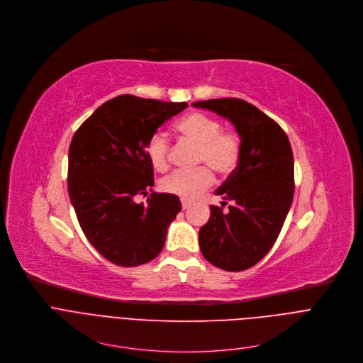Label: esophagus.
Returning a JSON list of instances; mask_svg holds the SVG:
<instances>
[{
  "mask_svg": "<svg viewBox=\"0 0 363 363\" xmlns=\"http://www.w3.org/2000/svg\"><path fill=\"white\" fill-rule=\"evenodd\" d=\"M189 207H190V203L186 201V200H182V208L186 210V208H189Z\"/></svg>",
  "mask_w": 363,
  "mask_h": 363,
  "instance_id": "34e87169",
  "label": "esophagus"
}]
</instances>
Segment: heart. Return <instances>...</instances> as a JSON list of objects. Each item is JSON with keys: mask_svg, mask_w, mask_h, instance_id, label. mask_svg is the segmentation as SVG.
Wrapping results in <instances>:
<instances>
[{"mask_svg": "<svg viewBox=\"0 0 363 363\" xmlns=\"http://www.w3.org/2000/svg\"><path fill=\"white\" fill-rule=\"evenodd\" d=\"M176 130L184 140L197 146V164L208 165L223 177L236 170L240 159V140L236 133L222 130L219 120L196 111L184 116L176 124ZM169 150L164 134L155 133L149 138L146 155L155 170H167ZM208 168L203 166L194 172H174L163 179L162 189L183 200H193L214 182V174Z\"/></svg>", "mask_w": 363, "mask_h": 363, "instance_id": "obj_1", "label": "heart"}]
</instances>
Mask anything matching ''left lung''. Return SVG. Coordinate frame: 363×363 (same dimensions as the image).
Masks as SVG:
<instances>
[{"label": "left lung", "mask_w": 363, "mask_h": 363, "mask_svg": "<svg viewBox=\"0 0 363 363\" xmlns=\"http://www.w3.org/2000/svg\"><path fill=\"white\" fill-rule=\"evenodd\" d=\"M235 125L240 137L236 170L216 190L222 206H210V219L199 230L201 255L211 264L240 272L260 262L274 245L295 191L291 143L281 127L240 99L193 103Z\"/></svg>", "instance_id": "1"}]
</instances>
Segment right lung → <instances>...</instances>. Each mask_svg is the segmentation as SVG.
I'll return each mask as SVG.
<instances>
[{"mask_svg": "<svg viewBox=\"0 0 363 363\" xmlns=\"http://www.w3.org/2000/svg\"><path fill=\"white\" fill-rule=\"evenodd\" d=\"M187 103L130 94L101 104L76 131L68 150V194L79 223L94 249L114 264H144L162 252L167 229L182 210L177 196L154 193L146 144Z\"/></svg>", "mask_w": 363, "mask_h": 363, "instance_id": "right-lung-1", "label": "right lung"}]
</instances>
